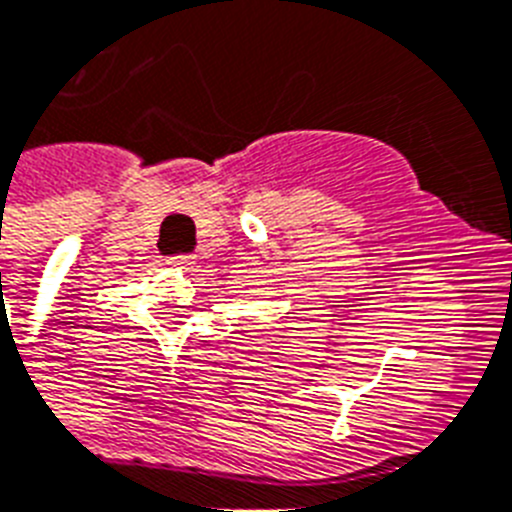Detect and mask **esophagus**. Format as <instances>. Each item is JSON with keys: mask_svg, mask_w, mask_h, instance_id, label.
I'll return each mask as SVG.
<instances>
[{"mask_svg": "<svg viewBox=\"0 0 512 512\" xmlns=\"http://www.w3.org/2000/svg\"><path fill=\"white\" fill-rule=\"evenodd\" d=\"M168 264L176 266V269H189L194 264V256L191 253H176V256H168Z\"/></svg>", "mask_w": 512, "mask_h": 512, "instance_id": "esophagus-1", "label": "esophagus"}]
</instances>
